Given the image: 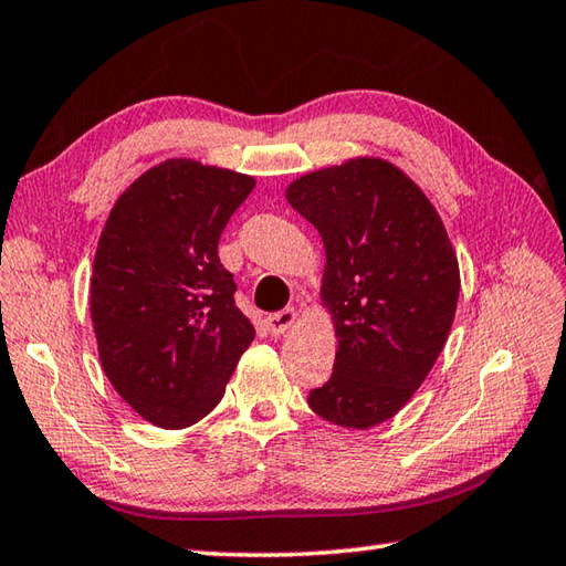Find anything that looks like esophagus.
I'll return each mask as SVG.
<instances>
[{"label": "esophagus", "mask_w": 566, "mask_h": 566, "mask_svg": "<svg viewBox=\"0 0 566 566\" xmlns=\"http://www.w3.org/2000/svg\"><path fill=\"white\" fill-rule=\"evenodd\" d=\"M296 318H298L296 308H284V311H276V314L268 316V321H264V323H268V331L272 335H282V333H286V331L294 326Z\"/></svg>", "instance_id": "obj_1"}]
</instances>
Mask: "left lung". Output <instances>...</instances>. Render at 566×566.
Masks as SVG:
<instances>
[{"mask_svg": "<svg viewBox=\"0 0 566 566\" xmlns=\"http://www.w3.org/2000/svg\"><path fill=\"white\" fill-rule=\"evenodd\" d=\"M284 197L321 233V306L338 338L308 406L369 430L401 411L448 340L460 298L450 235L423 189L369 155L296 177Z\"/></svg>", "mask_w": 566, "mask_h": 566, "instance_id": "left-lung-1", "label": "left lung"}]
</instances>
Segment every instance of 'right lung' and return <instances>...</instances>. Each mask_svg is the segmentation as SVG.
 Wrapping results in <instances>:
<instances>
[{
  "label": "right lung",
  "instance_id": "add662e5",
  "mask_svg": "<svg viewBox=\"0 0 566 566\" xmlns=\"http://www.w3.org/2000/svg\"><path fill=\"white\" fill-rule=\"evenodd\" d=\"M252 187L250 175L170 158L130 182L104 223L90 280L99 363L153 426L207 418L255 340L219 262V238Z\"/></svg>",
  "mask_w": 566,
  "mask_h": 566
}]
</instances>
